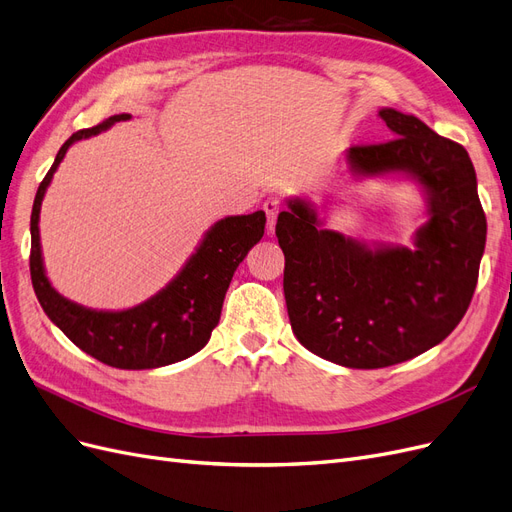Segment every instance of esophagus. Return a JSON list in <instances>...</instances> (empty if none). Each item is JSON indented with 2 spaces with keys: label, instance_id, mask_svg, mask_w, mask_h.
<instances>
[{
  "label": "esophagus",
  "instance_id": "34e87169",
  "mask_svg": "<svg viewBox=\"0 0 512 512\" xmlns=\"http://www.w3.org/2000/svg\"><path fill=\"white\" fill-rule=\"evenodd\" d=\"M262 209H265V213H267V228L273 230L275 222H277V215H280V211H282V203L275 196H269L265 203H262Z\"/></svg>",
  "mask_w": 512,
  "mask_h": 512
}]
</instances>
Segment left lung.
<instances>
[{
    "mask_svg": "<svg viewBox=\"0 0 512 512\" xmlns=\"http://www.w3.org/2000/svg\"><path fill=\"white\" fill-rule=\"evenodd\" d=\"M393 141L350 147V179H406L423 196L412 245L365 243L324 228L316 205L286 198L275 226L284 294L299 342L342 367L378 369L438 346L466 314L487 220L468 151L397 108H380Z\"/></svg>",
    "mask_w": 512,
    "mask_h": 512,
    "instance_id": "8db88e82",
    "label": "left lung"
}]
</instances>
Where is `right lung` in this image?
Returning <instances> with one entry per match:
<instances>
[{
  "label": "right lung",
  "mask_w": 512,
  "mask_h": 512,
  "mask_svg": "<svg viewBox=\"0 0 512 512\" xmlns=\"http://www.w3.org/2000/svg\"><path fill=\"white\" fill-rule=\"evenodd\" d=\"M121 113L104 119L100 126L72 134L57 151L55 162L42 179L32 209V256L29 271L36 297L55 327L72 344L94 359L117 369H153L179 363L203 350L211 331L218 327L222 303L232 275L247 252L265 235V211L226 215L211 224L192 256L162 290L128 309H94L59 294L44 269L40 243V209L46 190L64 162L68 149L96 136L117 121H130Z\"/></svg>",
  "instance_id": "1"
}]
</instances>
